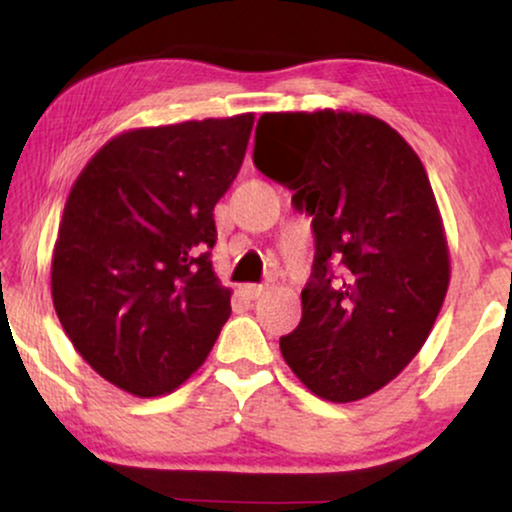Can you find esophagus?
Returning a JSON list of instances; mask_svg holds the SVG:
<instances>
[{
    "label": "esophagus",
    "mask_w": 512,
    "mask_h": 512,
    "mask_svg": "<svg viewBox=\"0 0 512 512\" xmlns=\"http://www.w3.org/2000/svg\"><path fill=\"white\" fill-rule=\"evenodd\" d=\"M242 293L249 300H256V298H261L263 293H265V286L263 284H247V286H242Z\"/></svg>",
    "instance_id": "obj_1"
}]
</instances>
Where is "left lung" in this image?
<instances>
[{
  "instance_id": "obj_1",
  "label": "left lung",
  "mask_w": 512,
  "mask_h": 512,
  "mask_svg": "<svg viewBox=\"0 0 512 512\" xmlns=\"http://www.w3.org/2000/svg\"><path fill=\"white\" fill-rule=\"evenodd\" d=\"M254 165L312 216L303 319L279 338L312 394L366 398L429 338L450 284L445 228L422 160L380 118L349 111L263 114Z\"/></svg>"
}]
</instances>
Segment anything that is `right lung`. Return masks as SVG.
<instances>
[{"label": "right lung", "instance_id": "add662e5", "mask_svg": "<svg viewBox=\"0 0 512 512\" xmlns=\"http://www.w3.org/2000/svg\"><path fill=\"white\" fill-rule=\"evenodd\" d=\"M254 114L123 132L69 191L53 249L58 319L95 373L151 398L186 382L230 317L212 270L214 205Z\"/></svg>", "mask_w": 512, "mask_h": 512}]
</instances>
